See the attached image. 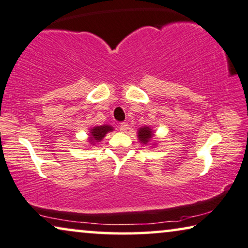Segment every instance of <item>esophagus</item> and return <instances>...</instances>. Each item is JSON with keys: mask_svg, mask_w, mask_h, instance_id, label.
I'll use <instances>...</instances> for the list:
<instances>
[{"mask_svg": "<svg viewBox=\"0 0 248 248\" xmlns=\"http://www.w3.org/2000/svg\"><path fill=\"white\" fill-rule=\"evenodd\" d=\"M119 129H120L122 133H126L128 130V124L127 122H121L120 126H119Z\"/></svg>", "mask_w": 248, "mask_h": 248, "instance_id": "34e87169", "label": "esophagus"}]
</instances>
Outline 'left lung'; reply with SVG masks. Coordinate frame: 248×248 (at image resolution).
<instances>
[{
  "label": "left lung",
  "mask_w": 248,
  "mask_h": 248,
  "mask_svg": "<svg viewBox=\"0 0 248 248\" xmlns=\"http://www.w3.org/2000/svg\"><path fill=\"white\" fill-rule=\"evenodd\" d=\"M138 140L141 144L147 145L150 141L152 140V137L154 136V131L152 130V128L150 127H141L138 129Z\"/></svg>",
  "instance_id": "8db88e82"
}]
</instances>
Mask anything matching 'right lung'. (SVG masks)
Segmentation results:
<instances>
[{
    "instance_id": "right-lung-1",
    "label": "right lung",
    "mask_w": 248,
    "mask_h": 248,
    "mask_svg": "<svg viewBox=\"0 0 248 248\" xmlns=\"http://www.w3.org/2000/svg\"><path fill=\"white\" fill-rule=\"evenodd\" d=\"M113 130V127L108 126V124H102V126L93 127L90 130V141L95 145L97 141H101L105 137V135L110 131Z\"/></svg>"
}]
</instances>
